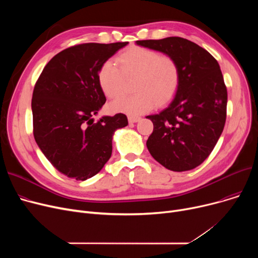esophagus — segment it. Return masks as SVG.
<instances>
[{
  "mask_svg": "<svg viewBox=\"0 0 258 258\" xmlns=\"http://www.w3.org/2000/svg\"><path fill=\"white\" fill-rule=\"evenodd\" d=\"M140 117L138 116H128V122L130 123H136V122L140 121Z\"/></svg>",
  "mask_w": 258,
  "mask_h": 258,
  "instance_id": "1",
  "label": "esophagus"
}]
</instances>
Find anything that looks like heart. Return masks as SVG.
Segmentation results:
<instances>
[{
    "mask_svg": "<svg viewBox=\"0 0 258 258\" xmlns=\"http://www.w3.org/2000/svg\"><path fill=\"white\" fill-rule=\"evenodd\" d=\"M105 61L98 71V84L106 97L118 98L123 91L125 77H135L133 92L127 97L117 99L111 104L114 112L139 115L156 105L169 103L177 94L180 81V67L174 58L161 55L158 51L143 47H131L117 58Z\"/></svg>",
    "mask_w": 258,
    "mask_h": 258,
    "instance_id": "obj_1",
    "label": "heart"
}]
</instances>
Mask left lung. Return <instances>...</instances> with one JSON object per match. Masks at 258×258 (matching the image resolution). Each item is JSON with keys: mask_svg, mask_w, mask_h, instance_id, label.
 Here are the masks:
<instances>
[{"mask_svg": "<svg viewBox=\"0 0 258 258\" xmlns=\"http://www.w3.org/2000/svg\"><path fill=\"white\" fill-rule=\"evenodd\" d=\"M136 44L171 56L181 71L171 102L158 114L146 116L154 123L147 150L169 170L194 169L211 154L225 126L227 88L220 64L207 50L178 36Z\"/></svg>", "mask_w": 258, "mask_h": 258, "instance_id": "obj_1", "label": "left lung"}]
</instances>
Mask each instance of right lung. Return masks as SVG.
<instances>
[{"label":"right lung","instance_id":"obj_1","mask_svg":"<svg viewBox=\"0 0 258 258\" xmlns=\"http://www.w3.org/2000/svg\"><path fill=\"white\" fill-rule=\"evenodd\" d=\"M128 43L81 44L62 50L44 68L32 95L33 135L50 163L68 178L97 174L112 155L116 130L128 124L124 114L103 116L100 67Z\"/></svg>","mask_w":258,"mask_h":258}]
</instances>
